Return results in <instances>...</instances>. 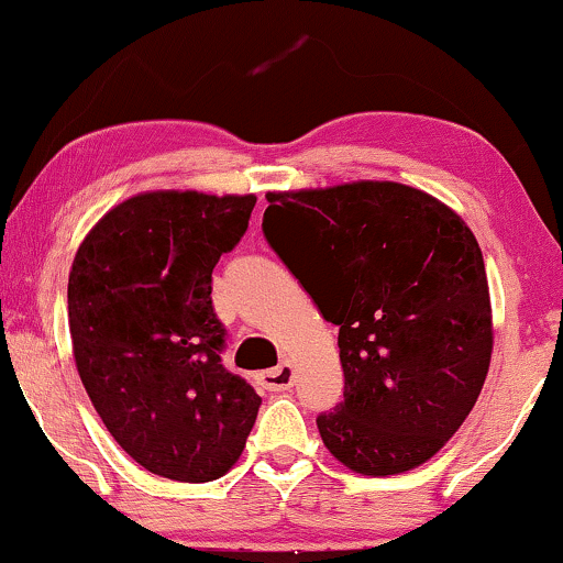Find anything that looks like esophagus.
<instances>
[{"instance_id": "1", "label": "esophagus", "mask_w": 563, "mask_h": 563, "mask_svg": "<svg viewBox=\"0 0 563 563\" xmlns=\"http://www.w3.org/2000/svg\"><path fill=\"white\" fill-rule=\"evenodd\" d=\"M294 366L290 364H280L275 368H269V372H265L260 376L262 387L267 389V393H286V389L294 387Z\"/></svg>"}]
</instances>
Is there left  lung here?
I'll return each mask as SVG.
<instances>
[{"mask_svg":"<svg viewBox=\"0 0 563 563\" xmlns=\"http://www.w3.org/2000/svg\"><path fill=\"white\" fill-rule=\"evenodd\" d=\"M267 244L338 324L343 402L317 418L347 471L384 478L431 460L471 416L494 353L478 241L408 184L267 191Z\"/></svg>","mask_w":563,"mask_h":563,"instance_id":"1","label":"left lung"}]
</instances>
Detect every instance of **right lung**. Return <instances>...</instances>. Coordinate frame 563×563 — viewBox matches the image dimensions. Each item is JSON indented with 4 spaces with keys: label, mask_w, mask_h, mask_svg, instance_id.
<instances>
[{
    "label": "right lung",
    "mask_w": 563,
    "mask_h": 563,
    "mask_svg": "<svg viewBox=\"0 0 563 563\" xmlns=\"http://www.w3.org/2000/svg\"><path fill=\"white\" fill-rule=\"evenodd\" d=\"M254 195L155 189L113 205L77 249L73 355L119 446L161 478L208 483L236 465L262 397L220 364L212 267L244 236Z\"/></svg>",
    "instance_id": "right-lung-1"
}]
</instances>
